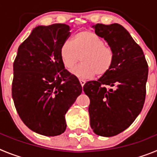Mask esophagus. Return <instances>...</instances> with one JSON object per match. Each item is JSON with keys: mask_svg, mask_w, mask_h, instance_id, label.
<instances>
[{"mask_svg": "<svg viewBox=\"0 0 157 157\" xmlns=\"http://www.w3.org/2000/svg\"><path fill=\"white\" fill-rule=\"evenodd\" d=\"M79 82H80V84H81L82 86H83L85 85V83H86V81H85V80H83V79H79Z\"/></svg>", "mask_w": 157, "mask_h": 157, "instance_id": "esophagus-1", "label": "esophagus"}]
</instances>
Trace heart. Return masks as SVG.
I'll return each mask as SVG.
<instances>
[{"label": "heart", "mask_w": 157, "mask_h": 157, "mask_svg": "<svg viewBox=\"0 0 157 157\" xmlns=\"http://www.w3.org/2000/svg\"><path fill=\"white\" fill-rule=\"evenodd\" d=\"M100 36L89 30L75 34L72 41H66L59 48V56L65 67L72 68L82 56V64L71 70L79 78H91L95 75L103 76L112 68L115 59L114 50Z\"/></svg>", "instance_id": "1"}]
</instances>
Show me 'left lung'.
<instances>
[{"label":"left lung","mask_w":157,"mask_h":157,"mask_svg":"<svg viewBox=\"0 0 157 157\" xmlns=\"http://www.w3.org/2000/svg\"><path fill=\"white\" fill-rule=\"evenodd\" d=\"M114 50L112 68L83 90L90 100V127L96 134L112 137L128 128L142 110L146 94L148 63L141 47L118 23L93 26Z\"/></svg>","instance_id":"left-lung-1"}]
</instances>
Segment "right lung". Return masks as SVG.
<instances>
[{
	"label": "right lung",
	"mask_w": 157,
	"mask_h": 157,
	"mask_svg": "<svg viewBox=\"0 0 157 157\" xmlns=\"http://www.w3.org/2000/svg\"><path fill=\"white\" fill-rule=\"evenodd\" d=\"M70 30L63 23L35 27L19 45L13 63L14 105L25 125L41 135L64 132L65 114L82 91L59 56Z\"/></svg>",
	"instance_id": "add662e5"
}]
</instances>
